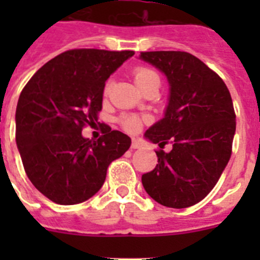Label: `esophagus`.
<instances>
[{"mask_svg":"<svg viewBox=\"0 0 260 260\" xmlns=\"http://www.w3.org/2000/svg\"><path fill=\"white\" fill-rule=\"evenodd\" d=\"M142 144L141 142L138 141V139H135V138H133V141H132V148L133 150H137V148H141Z\"/></svg>","mask_w":260,"mask_h":260,"instance_id":"1","label":"esophagus"}]
</instances>
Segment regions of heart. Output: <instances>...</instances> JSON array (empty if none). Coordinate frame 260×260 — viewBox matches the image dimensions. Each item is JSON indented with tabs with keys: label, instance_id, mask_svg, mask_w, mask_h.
Listing matches in <instances>:
<instances>
[{
	"label": "heart",
	"instance_id": "obj_1",
	"mask_svg": "<svg viewBox=\"0 0 260 260\" xmlns=\"http://www.w3.org/2000/svg\"><path fill=\"white\" fill-rule=\"evenodd\" d=\"M134 80L138 88L142 89L150 84L151 82H160L158 75L156 74L155 71L151 70L148 68H138L134 71ZM108 91V87L105 88V92ZM143 119L141 117L135 116V114H125L121 117V125L125 128L126 132L128 133H137L139 128L142 127Z\"/></svg>",
	"mask_w": 260,
	"mask_h": 260
}]
</instances>
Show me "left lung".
Here are the masks:
<instances>
[{
	"label": "left lung",
	"instance_id": "obj_1",
	"mask_svg": "<svg viewBox=\"0 0 260 260\" xmlns=\"http://www.w3.org/2000/svg\"><path fill=\"white\" fill-rule=\"evenodd\" d=\"M139 59L167 77L169 96L164 116L144 138L157 151L158 164L142 176L153 201L171 208L194 206L219 181L232 155L236 114L229 89L206 63L186 52H142Z\"/></svg>",
	"mask_w": 260,
	"mask_h": 260
}]
</instances>
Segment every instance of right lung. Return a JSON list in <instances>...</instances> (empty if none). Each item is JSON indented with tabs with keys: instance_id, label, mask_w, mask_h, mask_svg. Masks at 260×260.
I'll use <instances>...</instances> for the list:
<instances>
[{
	"instance_id": "right-lung-1",
	"label": "right lung",
	"mask_w": 260,
	"mask_h": 260,
	"mask_svg": "<svg viewBox=\"0 0 260 260\" xmlns=\"http://www.w3.org/2000/svg\"><path fill=\"white\" fill-rule=\"evenodd\" d=\"M133 56V50H68L23 88L15 112L18 151L32 185L54 203L71 206L93 197L110 162L130 148L132 139L107 125L99 141L82 130L98 122L105 82Z\"/></svg>"
}]
</instances>
